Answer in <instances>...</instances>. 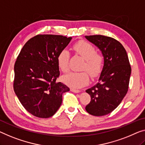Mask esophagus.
<instances>
[{
	"label": "esophagus",
	"mask_w": 145,
	"mask_h": 145,
	"mask_svg": "<svg viewBox=\"0 0 145 145\" xmlns=\"http://www.w3.org/2000/svg\"><path fill=\"white\" fill-rule=\"evenodd\" d=\"M70 90L73 92H75V93H79V92H80L79 90H77V89H75V88H70Z\"/></svg>",
	"instance_id": "esophagus-1"
}]
</instances>
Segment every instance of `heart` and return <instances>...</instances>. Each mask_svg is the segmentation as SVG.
I'll return each mask as SVG.
<instances>
[{"label":"heart","instance_id":"b5f03b06","mask_svg":"<svg viewBox=\"0 0 145 145\" xmlns=\"http://www.w3.org/2000/svg\"><path fill=\"white\" fill-rule=\"evenodd\" d=\"M73 49L85 59V63L83 64L81 70L88 71L92 77L98 76L102 70L104 63V57L102 54L96 53V47L85 41H79L73 45ZM70 57V54L66 49H62L58 55L57 64L62 72H67L69 70ZM83 71L79 72H70L64 75L62 80L66 85L71 87L81 88L89 81V73Z\"/></svg>","mask_w":145,"mask_h":145}]
</instances>
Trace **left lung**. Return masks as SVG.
<instances>
[{
  "label": "left lung",
  "mask_w": 145,
  "mask_h": 145,
  "mask_svg": "<svg viewBox=\"0 0 145 145\" xmlns=\"http://www.w3.org/2000/svg\"><path fill=\"white\" fill-rule=\"evenodd\" d=\"M104 57V64L98 83L86 92L91 100L85 107L94 116H103L114 111L128 90L131 72L128 55L115 39L102 35L85 36Z\"/></svg>",
  "instance_id": "1"
}]
</instances>
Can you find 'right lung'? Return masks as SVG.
Here are the masks:
<instances>
[{
    "label": "right lung",
    "mask_w": 145,
    "mask_h": 145,
    "mask_svg": "<svg viewBox=\"0 0 145 145\" xmlns=\"http://www.w3.org/2000/svg\"><path fill=\"white\" fill-rule=\"evenodd\" d=\"M72 37L38 34L28 40L14 65V90L27 111L38 118H49L61 105L62 94L70 90L61 82L57 57Z\"/></svg>",
    "instance_id": "1"
}]
</instances>
